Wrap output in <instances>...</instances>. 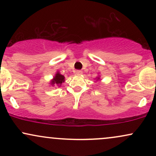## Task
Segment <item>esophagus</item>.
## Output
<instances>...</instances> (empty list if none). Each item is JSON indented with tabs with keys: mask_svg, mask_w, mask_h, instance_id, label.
I'll return each mask as SVG.
<instances>
[{
	"mask_svg": "<svg viewBox=\"0 0 156 156\" xmlns=\"http://www.w3.org/2000/svg\"><path fill=\"white\" fill-rule=\"evenodd\" d=\"M76 73L77 75H81L82 73H83V72H82L81 70H76Z\"/></svg>",
	"mask_w": 156,
	"mask_h": 156,
	"instance_id": "34e87169",
	"label": "esophagus"
}]
</instances>
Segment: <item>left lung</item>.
Returning a JSON list of instances; mask_svg holds the SVG:
<instances>
[{
	"label": "left lung",
	"mask_w": 156,
	"mask_h": 156,
	"mask_svg": "<svg viewBox=\"0 0 156 156\" xmlns=\"http://www.w3.org/2000/svg\"><path fill=\"white\" fill-rule=\"evenodd\" d=\"M98 79H99V78H98Z\"/></svg>",
	"instance_id": "obj_1"
}]
</instances>
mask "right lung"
Segmentation results:
<instances>
[{"label": "right lung", "mask_w": 156, "mask_h": 156, "mask_svg": "<svg viewBox=\"0 0 156 156\" xmlns=\"http://www.w3.org/2000/svg\"><path fill=\"white\" fill-rule=\"evenodd\" d=\"M63 82H64V76L61 75L59 72H57L53 79L51 80L52 85H57L58 87H60Z\"/></svg>", "instance_id": "1"}]
</instances>
